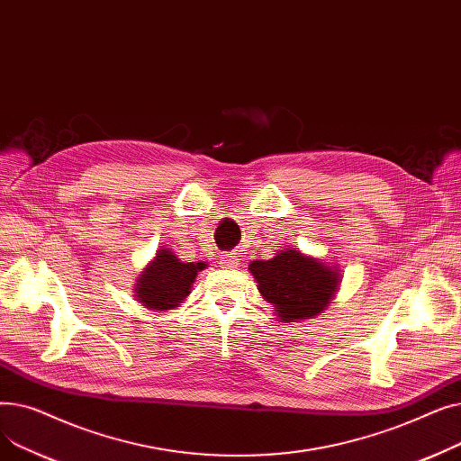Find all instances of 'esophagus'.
I'll use <instances>...</instances> for the list:
<instances>
[{"mask_svg": "<svg viewBox=\"0 0 461 461\" xmlns=\"http://www.w3.org/2000/svg\"><path fill=\"white\" fill-rule=\"evenodd\" d=\"M221 263L224 265L226 269H233V267H237V256H233V254H226L222 259H221Z\"/></svg>", "mask_w": 461, "mask_h": 461, "instance_id": "1", "label": "esophagus"}]
</instances>
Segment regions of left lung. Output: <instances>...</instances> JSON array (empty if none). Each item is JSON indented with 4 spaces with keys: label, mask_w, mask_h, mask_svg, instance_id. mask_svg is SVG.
<instances>
[{
    "label": "left lung",
    "mask_w": 461,
    "mask_h": 461,
    "mask_svg": "<svg viewBox=\"0 0 461 461\" xmlns=\"http://www.w3.org/2000/svg\"><path fill=\"white\" fill-rule=\"evenodd\" d=\"M249 271L261 297L275 306L280 323H299L320 316L342 282L336 265L297 249H284L271 259H256Z\"/></svg>",
    "instance_id": "left-lung-1"
}]
</instances>
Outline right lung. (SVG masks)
I'll use <instances>...</instances> for the list:
<instances>
[{
    "label": "right lung",
    "mask_w": 461,
    "mask_h": 461,
    "mask_svg": "<svg viewBox=\"0 0 461 461\" xmlns=\"http://www.w3.org/2000/svg\"><path fill=\"white\" fill-rule=\"evenodd\" d=\"M207 269L205 261H181L174 250L166 247L145 265L134 284V297L143 306L155 312L177 308L192 292L198 273Z\"/></svg>",
    "instance_id": "1"
}]
</instances>
